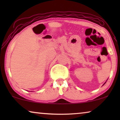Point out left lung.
<instances>
[{
  "mask_svg": "<svg viewBox=\"0 0 120 120\" xmlns=\"http://www.w3.org/2000/svg\"><path fill=\"white\" fill-rule=\"evenodd\" d=\"M105 83H104V84H105Z\"/></svg>",
  "mask_w": 120,
  "mask_h": 120,
  "instance_id": "left-lung-1",
  "label": "left lung"
}]
</instances>
